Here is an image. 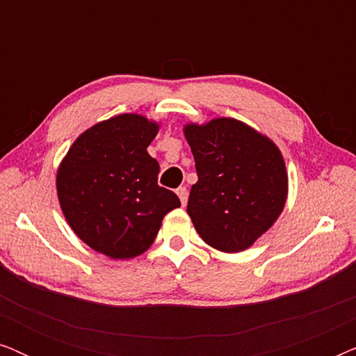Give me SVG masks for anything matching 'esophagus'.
Returning a JSON list of instances; mask_svg holds the SVG:
<instances>
[{
	"label": "esophagus",
	"instance_id": "1",
	"mask_svg": "<svg viewBox=\"0 0 356 356\" xmlns=\"http://www.w3.org/2000/svg\"><path fill=\"white\" fill-rule=\"evenodd\" d=\"M177 194H178L179 201H181L183 206H186V202H188V189L184 188V186H179V188L177 189Z\"/></svg>",
	"mask_w": 356,
	"mask_h": 356
}]
</instances>
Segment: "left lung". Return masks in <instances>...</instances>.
I'll return each instance as SVG.
<instances>
[{
  "mask_svg": "<svg viewBox=\"0 0 356 356\" xmlns=\"http://www.w3.org/2000/svg\"><path fill=\"white\" fill-rule=\"evenodd\" d=\"M197 183L188 213L199 236L223 252L250 248L284 211L289 177L269 138L233 118L186 124Z\"/></svg>",
  "mask_w": 356,
  "mask_h": 356,
  "instance_id": "left-lung-1",
  "label": "left lung"
}]
</instances>
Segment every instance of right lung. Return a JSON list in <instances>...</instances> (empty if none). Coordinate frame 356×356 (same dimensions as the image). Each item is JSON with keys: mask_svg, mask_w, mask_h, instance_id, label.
Wrapping results in <instances>:
<instances>
[{"mask_svg": "<svg viewBox=\"0 0 356 356\" xmlns=\"http://www.w3.org/2000/svg\"><path fill=\"white\" fill-rule=\"evenodd\" d=\"M159 124L124 113L74 140L58 168L61 211L77 236L111 259L149 250L177 194L159 186V162L147 152Z\"/></svg>", "mask_w": 356, "mask_h": 356, "instance_id": "add662e5", "label": "right lung"}]
</instances>
